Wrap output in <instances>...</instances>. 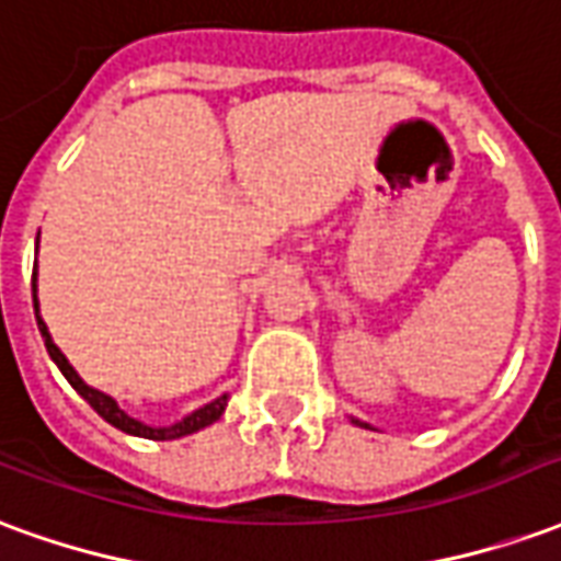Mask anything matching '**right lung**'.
Returning <instances> with one entry per match:
<instances>
[{
    "mask_svg": "<svg viewBox=\"0 0 561 561\" xmlns=\"http://www.w3.org/2000/svg\"><path fill=\"white\" fill-rule=\"evenodd\" d=\"M32 300H35V318H38V330H42V340L44 345H47V354L54 357V364L62 369V376L68 378V385L78 390L83 400L90 402L95 412L102 414L104 421L114 423L116 430H123V433L128 435H140V438H156V442H168V438H183V435H192L197 433V430H204V426H209L213 421H219L221 412H225V405H228V397H219V400H213L209 405H204V409H197V412H192L188 417H183L180 423H173V426H147V423L135 421V417H128L119 405H116L114 397H107V393H102V390L90 388L83 378L75 373V366L68 364L66 354L59 352L54 345V340H50V333H47V324L42 321V316H38V297H35V279H32Z\"/></svg>",
    "mask_w": 561,
    "mask_h": 561,
    "instance_id": "right-lung-1",
    "label": "right lung"
}]
</instances>
